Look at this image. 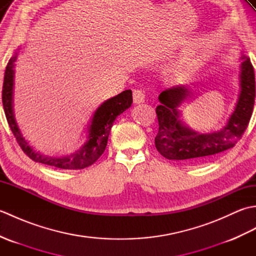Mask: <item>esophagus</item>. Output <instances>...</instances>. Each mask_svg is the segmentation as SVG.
<instances>
[{"label": "esophagus", "mask_w": 256, "mask_h": 256, "mask_svg": "<svg viewBox=\"0 0 256 256\" xmlns=\"http://www.w3.org/2000/svg\"><path fill=\"white\" fill-rule=\"evenodd\" d=\"M133 101L135 104H140L145 101V94H143V91L140 90H134L133 91Z\"/></svg>", "instance_id": "34e87169"}]
</instances>
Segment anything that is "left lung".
Returning <instances> with one entry per match:
<instances>
[{"instance_id": "obj_1", "label": "left lung", "mask_w": 256, "mask_h": 256, "mask_svg": "<svg viewBox=\"0 0 256 256\" xmlns=\"http://www.w3.org/2000/svg\"><path fill=\"white\" fill-rule=\"evenodd\" d=\"M240 72L234 110L224 128L216 132L200 133L182 121L179 106L192 94L190 86H172L158 96L160 104L156 108L158 133L155 146L167 160L201 162L232 148L241 138L252 116L255 99V74L250 58L240 57Z\"/></svg>"}]
</instances>
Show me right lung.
<instances>
[{
	"label": "right lung",
	"mask_w": 256,
	"mask_h": 256,
	"mask_svg": "<svg viewBox=\"0 0 256 256\" xmlns=\"http://www.w3.org/2000/svg\"><path fill=\"white\" fill-rule=\"evenodd\" d=\"M16 58H18V52H15L14 55L10 57L6 69H5L2 101L5 116H6L10 128L20 148L30 160L45 165L62 168V170H82V168L94 164L106 148L108 134H110L113 122L116 121L118 116L132 106V91L125 90L120 94L104 101L96 108L89 124L86 143L78 150L70 155L60 157L47 156L32 148V146H30L23 136L15 120L13 110V91Z\"/></svg>",
	"instance_id": "obj_1"
}]
</instances>
